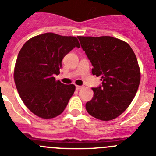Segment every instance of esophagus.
<instances>
[{"mask_svg":"<svg viewBox=\"0 0 156 156\" xmlns=\"http://www.w3.org/2000/svg\"><path fill=\"white\" fill-rule=\"evenodd\" d=\"M83 88V86H80V85H76V89L77 90H79V89H81Z\"/></svg>","mask_w":156,"mask_h":156,"instance_id":"1","label":"esophagus"}]
</instances>
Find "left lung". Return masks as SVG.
Wrapping results in <instances>:
<instances>
[{"label": "left lung", "instance_id": "8db88e82", "mask_svg": "<svg viewBox=\"0 0 156 156\" xmlns=\"http://www.w3.org/2000/svg\"><path fill=\"white\" fill-rule=\"evenodd\" d=\"M90 60L92 75L102 85L92 88V100L85 104L91 116L107 121L125 111L137 93L141 74L137 57L128 43L112 36H78Z\"/></svg>", "mask_w": 156, "mask_h": 156}]
</instances>
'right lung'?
Wrapping results in <instances>:
<instances>
[{
	"label": "right lung",
	"mask_w": 156,
	"mask_h": 156,
	"mask_svg": "<svg viewBox=\"0 0 156 156\" xmlns=\"http://www.w3.org/2000/svg\"><path fill=\"white\" fill-rule=\"evenodd\" d=\"M75 47H80L75 36L53 33L34 36L19 51L14 79L24 104L43 119H51L63 113L75 90L74 85L56 81L62 60Z\"/></svg>",
	"instance_id": "1"
}]
</instances>
